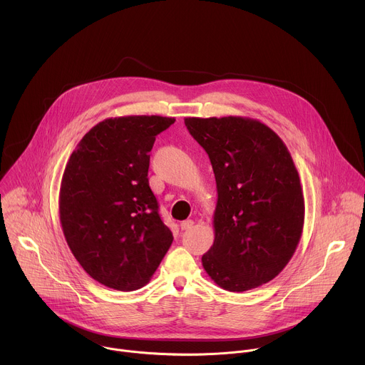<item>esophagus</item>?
I'll return each instance as SVG.
<instances>
[{
	"label": "esophagus",
	"instance_id": "1",
	"mask_svg": "<svg viewBox=\"0 0 365 365\" xmlns=\"http://www.w3.org/2000/svg\"><path fill=\"white\" fill-rule=\"evenodd\" d=\"M193 221L192 220H186V221H183V222H180V230L182 231H187V230H190L192 227H193Z\"/></svg>",
	"mask_w": 365,
	"mask_h": 365
}]
</instances>
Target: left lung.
Listing matches in <instances>:
<instances>
[{
  "instance_id": "8db88e82",
  "label": "left lung",
  "mask_w": 365,
  "mask_h": 365,
  "mask_svg": "<svg viewBox=\"0 0 365 365\" xmlns=\"http://www.w3.org/2000/svg\"><path fill=\"white\" fill-rule=\"evenodd\" d=\"M215 173V240L202 266L220 287L245 292L273 280L302 237L304 199L283 140L245 117L185 118Z\"/></svg>"
}]
</instances>
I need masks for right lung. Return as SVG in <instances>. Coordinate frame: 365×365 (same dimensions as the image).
<instances>
[{"label":"right lung","mask_w":365,"mask_h":365,"mask_svg":"<svg viewBox=\"0 0 365 365\" xmlns=\"http://www.w3.org/2000/svg\"><path fill=\"white\" fill-rule=\"evenodd\" d=\"M175 118H107L78 143L63 172L59 215L66 242L82 269L110 289L148 283L172 245L148 186L155 135Z\"/></svg>","instance_id":"1"}]
</instances>
